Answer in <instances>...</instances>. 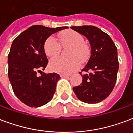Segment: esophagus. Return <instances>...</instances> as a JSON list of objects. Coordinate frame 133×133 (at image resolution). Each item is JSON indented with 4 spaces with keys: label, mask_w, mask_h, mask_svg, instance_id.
I'll return each instance as SVG.
<instances>
[{
    "label": "esophagus",
    "mask_w": 133,
    "mask_h": 133,
    "mask_svg": "<svg viewBox=\"0 0 133 133\" xmlns=\"http://www.w3.org/2000/svg\"><path fill=\"white\" fill-rule=\"evenodd\" d=\"M61 77H66V78H68V77H69L70 75H61Z\"/></svg>",
    "instance_id": "1"
}]
</instances>
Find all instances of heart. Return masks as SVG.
<instances>
[{
  "label": "heart",
  "mask_w": 133,
  "mask_h": 133,
  "mask_svg": "<svg viewBox=\"0 0 133 133\" xmlns=\"http://www.w3.org/2000/svg\"><path fill=\"white\" fill-rule=\"evenodd\" d=\"M63 46H70L68 51L69 58H58L49 64L51 70L61 74H70L79 67V62L84 63L89 55L88 46L84 42V37L78 31L65 29L58 34ZM44 51L50 60L56 58L61 52V46L56 39L49 36L44 44Z\"/></svg>",
  "instance_id": "1"
}]
</instances>
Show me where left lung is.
Returning <instances> with one entry per match:
<instances>
[{
    "label": "left lung",
    "mask_w": 133,
    "mask_h": 133,
    "mask_svg": "<svg viewBox=\"0 0 133 133\" xmlns=\"http://www.w3.org/2000/svg\"><path fill=\"white\" fill-rule=\"evenodd\" d=\"M71 28L86 36L91 45L90 58L82 70L85 72L82 75V82L73 87V91L82 102L99 103L109 97L116 82L119 67L117 48L111 38L97 26Z\"/></svg>",
    "instance_id": "8db88e82"
}]
</instances>
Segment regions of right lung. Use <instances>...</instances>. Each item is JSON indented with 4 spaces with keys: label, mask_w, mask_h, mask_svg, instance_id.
Listing matches in <instances>:
<instances>
[{
    "label": "right lung",
    "mask_w": 133,
    "mask_h": 133,
    "mask_svg": "<svg viewBox=\"0 0 133 133\" xmlns=\"http://www.w3.org/2000/svg\"><path fill=\"white\" fill-rule=\"evenodd\" d=\"M66 28L33 25L12 44L8 60L9 79L17 97L29 107H42L53 98L61 77L56 72H42L48 64L44 44L52 34ZM38 72H41V76H37Z\"/></svg>",
    "instance_id": "add662e5"
}]
</instances>
